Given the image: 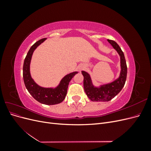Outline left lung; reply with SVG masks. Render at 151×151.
Wrapping results in <instances>:
<instances>
[{"label":"left lung","instance_id":"obj_1","mask_svg":"<svg viewBox=\"0 0 151 151\" xmlns=\"http://www.w3.org/2000/svg\"><path fill=\"white\" fill-rule=\"evenodd\" d=\"M108 42L115 48L120 57L121 72L120 77L111 83L101 86L99 88L94 87L91 81L89 74L85 71H82L84 76V89L88 97L92 101H109L119 93L125 85L127 67L124 54L120 47L115 41L108 40Z\"/></svg>","mask_w":151,"mask_h":151}]
</instances>
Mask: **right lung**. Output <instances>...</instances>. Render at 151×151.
Masks as SVG:
<instances>
[{"instance_id": "1", "label": "right lung", "mask_w": 151, "mask_h": 151, "mask_svg": "<svg viewBox=\"0 0 151 151\" xmlns=\"http://www.w3.org/2000/svg\"><path fill=\"white\" fill-rule=\"evenodd\" d=\"M45 40L46 38L40 40L30 48L24 61L22 75H23V80L26 89L36 101L44 104L53 105L60 103L64 100L67 93L68 84L72 77L78 72H74L65 76L61 80L60 84L56 88H45L36 84L30 75V62L34 50Z\"/></svg>"}]
</instances>
